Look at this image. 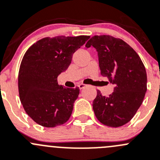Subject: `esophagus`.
<instances>
[{
  "mask_svg": "<svg viewBox=\"0 0 160 160\" xmlns=\"http://www.w3.org/2000/svg\"><path fill=\"white\" fill-rule=\"evenodd\" d=\"M87 86H88V85H86V84H83V83H80V84L78 85V87H79V88H80V90H82V89H83V88H86Z\"/></svg>",
  "mask_w": 160,
  "mask_h": 160,
  "instance_id": "1",
  "label": "esophagus"
}]
</instances>
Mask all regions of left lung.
Segmentation results:
<instances>
[{"instance_id":"obj_1","label":"left lung","mask_w":160,"mask_h":160,"mask_svg":"<svg viewBox=\"0 0 160 160\" xmlns=\"http://www.w3.org/2000/svg\"><path fill=\"white\" fill-rule=\"evenodd\" d=\"M91 46L98 52L101 75L115 86L108 97L97 91L93 110L103 124L121 127L134 117L144 100L147 91L145 66L135 51L121 39L94 36L85 47Z\"/></svg>"}]
</instances>
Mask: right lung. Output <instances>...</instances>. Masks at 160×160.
<instances>
[{"label": "right lung", "instance_id": "1", "mask_svg": "<svg viewBox=\"0 0 160 160\" xmlns=\"http://www.w3.org/2000/svg\"><path fill=\"white\" fill-rule=\"evenodd\" d=\"M89 38L45 37L25 53L18 72V93L26 112L39 125L55 128L70 117L80 89L58 85L57 78L68 69L74 52Z\"/></svg>", "mask_w": 160, "mask_h": 160}]
</instances>
